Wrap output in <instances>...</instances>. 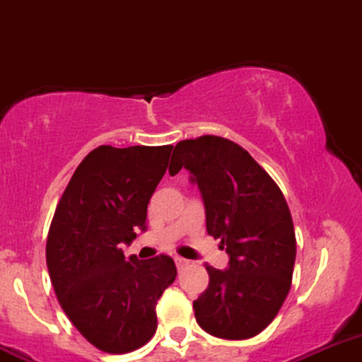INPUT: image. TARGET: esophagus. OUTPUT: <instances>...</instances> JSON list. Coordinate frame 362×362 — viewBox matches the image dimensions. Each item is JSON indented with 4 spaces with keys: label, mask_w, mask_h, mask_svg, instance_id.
<instances>
[{
    "label": "esophagus",
    "mask_w": 362,
    "mask_h": 362,
    "mask_svg": "<svg viewBox=\"0 0 362 362\" xmlns=\"http://www.w3.org/2000/svg\"><path fill=\"white\" fill-rule=\"evenodd\" d=\"M187 259H184V257H178V255H177V257H175V264H177V268L178 269H180V268H184V266H187Z\"/></svg>",
    "instance_id": "esophagus-1"
}]
</instances>
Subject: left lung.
Wrapping results in <instances>:
<instances>
[{"label":"left lung","instance_id":"left-lung-1","mask_svg":"<svg viewBox=\"0 0 362 362\" xmlns=\"http://www.w3.org/2000/svg\"><path fill=\"white\" fill-rule=\"evenodd\" d=\"M171 160L170 175L191 171L208 235L229 255L228 269L206 264L210 282L194 301L196 320L211 337H255L275 319L293 282L296 235L286 198L249 152L228 138L182 140Z\"/></svg>","mask_w":362,"mask_h":362}]
</instances>
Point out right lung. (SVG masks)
I'll return each instance as SVG.
<instances>
[{"label": "right lung", "mask_w": 362, "mask_h": 362, "mask_svg": "<svg viewBox=\"0 0 362 362\" xmlns=\"http://www.w3.org/2000/svg\"><path fill=\"white\" fill-rule=\"evenodd\" d=\"M171 148H94L73 173L50 222L47 268L61 308L107 354L133 352L154 337L158 299L177 276L170 255L140 261L120 249L145 229Z\"/></svg>", "instance_id": "1"}]
</instances>
